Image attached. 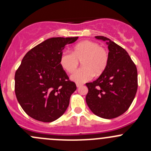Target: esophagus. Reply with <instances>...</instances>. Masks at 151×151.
<instances>
[{"mask_svg": "<svg viewBox=\"0 0 151 151\" xmlns=\"http://www.w3.org/2000/svg\"><path fill=\"white\" fill-rule=\"evenodd\" d=\"M76 85H77V88H80V87L83 86V84H82V83H77V84H76Z\"/></svg>", "mask_w": 151, "mask_h": 151, "instance_id": "esophagus-1", "label": "esophagus"}]
</instances>
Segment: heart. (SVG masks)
Instances as JSON below:
<instances>
[{
    "instance_id": "heart-1",
    "label": "heart",
    "mask_w": 151,
    "mask_h": 151,
    "mask_svg": "<svg viewBox=\"0 0 151 151\" xmlns=\"http://www.w3.org/2000/svg\"><path fill=\"white\" fill-rule=\"evenodd\" d=\"M81 61L82 66L71 76L77 83H85L93 75L99 76L107 66L109 51L97 42L83 41L77 44L71 52L63 51L60 56V64L67 72L71 73Z\"/></svg>"
}]
</instances>
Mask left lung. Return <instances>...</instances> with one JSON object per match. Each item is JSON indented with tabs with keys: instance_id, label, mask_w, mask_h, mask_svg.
<instances>
[{
	"instance_id": "obj_1",
	"label": "left lung",
	"mask_w": 151,
	"mask_h": 151,
	"mask_svg": "<svg viewBox=\"0 0 151 151\" xmlns=\"http://www.w3.org/2000/svg\"><path fill=\"white\" fill-rule=\"evenodd\" d=\"M109 50V61L96 80L86 83L88 92L86 103L97 116L106 119L117 118L132 104L137 91V69L127 52L102 36Z\"/></svg>"
}]
</instances>
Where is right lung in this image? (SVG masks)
Returning <instances> with one entry per match:
<instances>
[{"instance_id":"add662e5","label":"right lung","mask_w":151,"mask_h":151,"mask_svg":"<svg viewBox=\"0 0 151 151\" xmlns=\"http://www.w3.org/2000/svg\"><path fill=\"white\" fill-rule=\"evenodd\" d=\"M78 37H54L44 41L25 54L15 72L17 99L27 115L42 122H52L66 110L76 91L60 64L65 46Z\"/></svg>"}]
</instances>
